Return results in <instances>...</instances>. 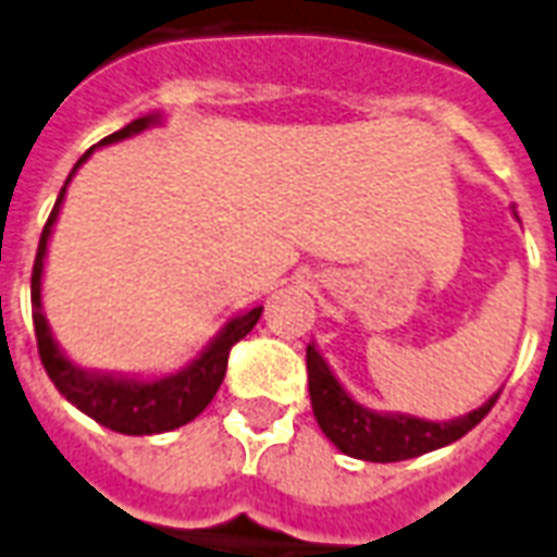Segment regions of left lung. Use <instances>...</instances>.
<instances>
[{
  "mask_svg": "<svg viewBox=\"0 0 557 557\" xmlns=\"http://www.w3.org/2000/svg\"><path fill=\"white\" fill-rule=\"evenodd\" d=\"M511 213L518 219V210L511 208ZM306 370H309L312 413L321 424V431L326 433V440L341 454L367 459V462H398V459H413L428 450L445 448L450 442L462 440L474 424L483 422V416L492 410L500 396V393H494L492 398H485V405L466 416L431 422V419H419L410 413L370 410L356 401L314 344L306 347Z\"/></svg>",
  "mask_w": 557,
  "mask_h": 557,
  "instance_id": "8db88e82",
  "label": "left lung"
}]
</instances>
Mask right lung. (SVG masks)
<instances>
[{"mask_svg":"<svg viewBox=\"0 0 557 557\" xmlns=\"http://www.w3.org/2000/svg\"><path fill=\"white\" fill-rule=\"evenodd\" d=\"M161 124H164L161 112L135 117L133 124H126L124 129L107 135L98 147L124 141V138H133V135ZM91 152H95V147L69 173L63 190L54 201V210H51V216L42 227V236H39L37 260H34V274H30V306H34V332H37L39 358H42L48 379L54 381V387L63 393L65 401H72L81 413H86L98 424L109 428V431L126 433V436H152V433L176 431L182 424L193 422L213 401L219 384L225 379L227 352H231L236 341H243L253 330V323L260 321L262 306H251V309L227 318L225 326L208 341V347L201 349L190 364L176 372L129 375V372L86 370V367L74 364L72 358L65 356V349L60 347V341L54 338L46 312H42V274H46L48 243H51V231H54V222L60 216V208H63L65 187H69L74 173L81 170V164L89 159Z\"/></svg>","mask_w":557,"mask_h":557,"instance_id":"obj_1","label":"right lung"}]
</instances>
